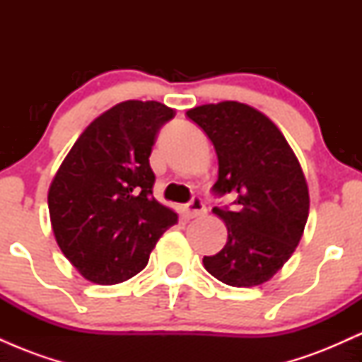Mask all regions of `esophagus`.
Returning <instances> with one entry per match:
<instances>
[{"label":"esophagus","mask_w":362,"mask_h":362,"mask_svg":"<svg viewBox=\"0 0 362 362\" xmlns=\"http://www.w3.org/2000/svg\"><path fill=\"white\" fill-rule=\"evenodd\" d=\"M207 213V209H206V204L204 202H202V199L201 197H194L192 201L189 202V204H187V207H185V214H187V218H199V216H204Z\"/></svg>","instance_id":"34e87169"}]
</instances>
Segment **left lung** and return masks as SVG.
Returning <instances> with one entry per match:
<instances>
[{
	"label": "left lung",
	"mask_w": 362,
	"mask_h": 362,
	"mask_svg": "<svg viewBox=\"0 0 362 362\" xmlns=\"http://www.w3.org/2000/svg\"><path fill=\"white\" fill-rule=\"evenodd\" d=\"M214 144L218 182L213 192L231 194V206L214 207L226 223L221 252L204 257L206 271L235 288L264 284L300 243L310 195L296 155L271 119L240 102L187 110Z\"/></svg>",
	"instance_id": "8db88e82"
}]
</instances>
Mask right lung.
<instances>
[{
	"instance_id": "obj_1",
	"label": "right lung",
	"mask_w": 362,
	"mask_h": 362,
	"mask_svg": "<svg viewBox=\"0 0 362 362\" xmlns=\"http://www.w3.org/2000/svg\"><path fill=\"white\" fill-rule=\"evenodd\" d=\"M175 112L127 100L81 132L49 187V214L61 252L85 279L117 284L143 271L178 216L153 197L149 155Z\"/></svg>"
}]
</instances>
